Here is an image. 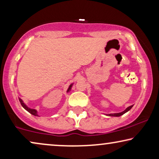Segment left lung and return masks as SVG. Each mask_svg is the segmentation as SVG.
I'll return each instance as SVG.
<instances>
[{"label":"left lung","mask_w":159,"mask_h":159,"mask_svg":"<svg viewBox=\"0 0 159 159\" xmlns=\"http://www.w3.org/2000/svg\"><path fill=\"white\" fill-rule=\"evenodd\" d=\"M132 106H133V105L129 106V107L126 108V109L124 111L121 112V113H117V114H110L108 115H109V116H121V115H123L124 114H125L126 112H127L128 111H129L130 109H131V108H132Z\"/></svg>","instance_id":"left-lung-1"}]
</instances>
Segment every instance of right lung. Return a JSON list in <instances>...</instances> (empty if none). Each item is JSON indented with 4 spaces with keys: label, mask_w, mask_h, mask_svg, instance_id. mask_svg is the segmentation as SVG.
I'll list each match as a JSON object with an SVG mask.
<instances>
[{
    "label": "right lung",
    "mask_w": 159,
    "mask_h": 159,
    "mask_svg": "<svg viewBox=\"0 0 159 159\" xmlns=\"http://www.w3.org/2000/svg\"><path fill=\"white\" fill-rule=\"evenodd\" d=\"M71 86H72V84H71V85L69 86V89H68V91L71 90ZM19 101H20V103H21V105L23 106V108H25V109L27 111H29V112L30 113V114H32V115H34V116H38V114H37V111H36V110H34V109H31V108H28L27 106H26L25 104L23 103L22 100H21L20 98H19Z\"/></svg>",
    "instance_id": "right-lung-1"
}]
</instances>
